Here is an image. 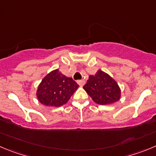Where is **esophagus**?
Masks as SVG:
<instances>
[{
  "mask_svg": "<svg viewBox=\"0 0 156 156\" xmlns=\"http://www.w3.org/2000/svg\"><path fill=\"white\" fill-rule=\"evenodd\" d=\"M77 82H78V84L80 85V86H83V85H85V80H83V79L78 80Z\"/></svg>",
  "mask_w": 156,
  "mask_h": 156,
  "instance_id": "obj_1",
  "label": "esophagus"
}]
</instances>
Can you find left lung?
I'll use <instances>...</instances> for the list:
<instances>
[{
    "mask_svg": "<svg viewBox=\"0 0 156 156\" xmlns=\"http://www.w3.org/2000/svg\"><path fill=\"white\" fill-rule=\"evenodd\" d=\"M83 88L97 104H112L120 98L121 91L117 82L101 70L94 75H90Z\"/></svg>",
    "mask_w": 156,
    "mask_h": 156,
    "instance_id": "8db88e82",
    "label": "left lung"
}]
</instances>
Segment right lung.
Masks as SVG:
<instances>
[{
    "label": "right lung",
    "instance_id": "right-lung-1",
    "mask_svg": "<svg viewBox=\"0 0 156 156\" xmlns=\"http://www.w3.org/2000/svg\"><path fill=\"white\" fill-rule=\"evenodd\" d=\"M78 85L71 78H68L56 69L47 75L37 91V96L41 104L60 107L68 102Z\"/></svg>",
    "mask_w": 156,
    "mask_h": 156
}]
</instances>
